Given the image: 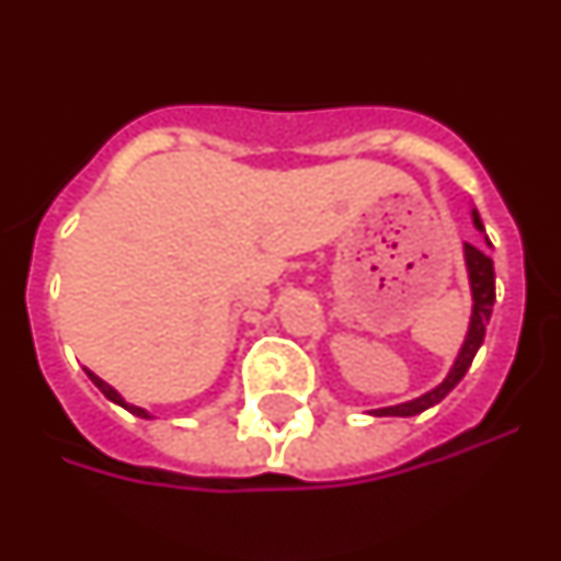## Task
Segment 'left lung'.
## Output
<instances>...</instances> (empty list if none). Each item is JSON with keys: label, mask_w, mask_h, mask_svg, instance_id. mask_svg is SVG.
I'll use <instances>...</instances> for the list:
<instances>
[{"label": "left lung", "mask_w": 561, "mask_h": 561, "mask_svg": "<svg viewBox=\"0 0 561 561\" xmlns=\"http://www.w3.org/2000/svg\"><path fill=\"white\" fill-rule=\"evenodd\" d=\"M472 219L478 230H483V221H480L478 210H472ZM485 244L492 247V241L485 238ZM463 255H466V272H469V286H472V320H469V331H466V340L460 345V354L455 359V365L449 368L447 379L440 381L438 388H433L430 393L419 396L413 401H404V404H396V408H381L374 410V415H419L424 410H430L433 404H438L444 396L453 393V388L458 385L460 379L466 376L469 365H472L474 354L483 345L485 336V323H489V317H492V306H494V264L492 257L485 255L480 247L463 244Z\"/></svg>", "instance_id": "left-lung-1"}]
</instances>
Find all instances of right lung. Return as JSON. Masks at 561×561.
I'll list each match as a JSON object with an SVG mask.
<instances>
[{"label":"right lung","instance_id":"obj_1","mask_svg":"<svg viewBox=\"0 0 561 561\" xmlns=\"http://www.w3.org/2000/svg\"><path fill=\"white\" fill-rule=\"evenodd\" d=\"M87 374H89V379L95 381V388H98V390H101V393H103V396H106V399H108V401H114V404H121V408H123V410H128V413H134V415H140V419H151V415H148V413H146V410H142V408H134V404H128V401H126V399H123V396H121V393H117V390H114V388H112V385H106V381H103V379H101V376H95V374H92V370H87Z\"/></svg>","mask_w":561,"mask_h":561}]
</instances>
